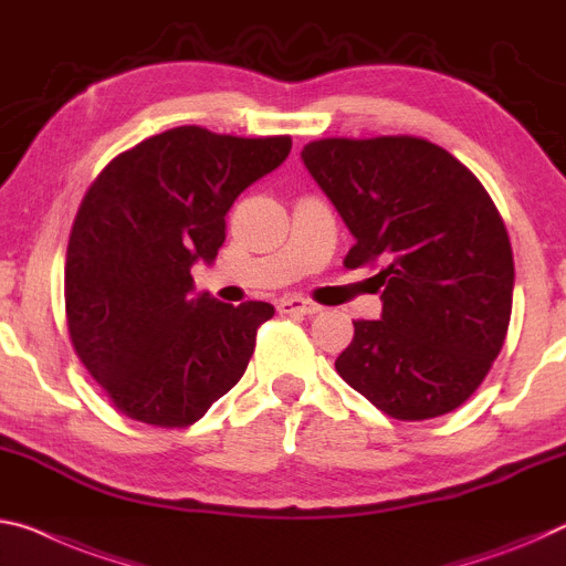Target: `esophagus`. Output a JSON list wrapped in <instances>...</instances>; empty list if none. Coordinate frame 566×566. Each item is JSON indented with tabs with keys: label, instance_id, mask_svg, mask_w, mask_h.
I'll return each instance as SVG.
<instances>
[{
	"label": "esophagus",
	"instance_id": "obj_1",
	"mask_svg": "<svg viewBox=\"0 0 566 566\" xmlns=\"http://www.w3.org/2000/svg\"><path fill=\"white\" fill-rule=\"evenodd\" d=\"M319 310V304L304 297H284L276 302V312L280 315H317Z\"/></svg>",
	"mask_w": 566,
	"mask_h": 566
}]
</instances>
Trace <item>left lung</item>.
I'll return each mask as SVG.
<instances>
[{
    "instance_id": "1",
    "label": "left lung",
    "mask_w": 566,
    "mask_h": 566,
    "mask_svg": "<svg viewBox=\"0 0 566 566\" xmlns=\"http://www.w3.org/2000/svg\"><path fill=\"white\" fill-rule=\"evenodd\" d=\"M302 158L355 237L345 266L378 269L382 290V317L353 322L339 378L398 420L455 410L489 375L511 319L514 256L496 203L426 138H322Z\"/></svg>"
}]
</instances>
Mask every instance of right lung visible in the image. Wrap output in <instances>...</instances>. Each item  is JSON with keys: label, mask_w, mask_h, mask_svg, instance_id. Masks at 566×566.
Returning <instances> with one entry per match:
<instances>
[{"label": "right lung", "mask_w": 566, "mask_h": 566, "mask_svg": "<svg viewBox=\"0 0 566 566\" xmlns=\"http://www.w3.org/2000/svg\"><path fill=\"white\" fill-rule=\"evenodd\" d=\"M290 136H221L181 125L107 164L67 241L70 343L123 416L186 428L234 388L269 302L193 297V262H213L237 196L290 156Z\"/></svg>", "instance_id": "add662e5"}]
</instances>
